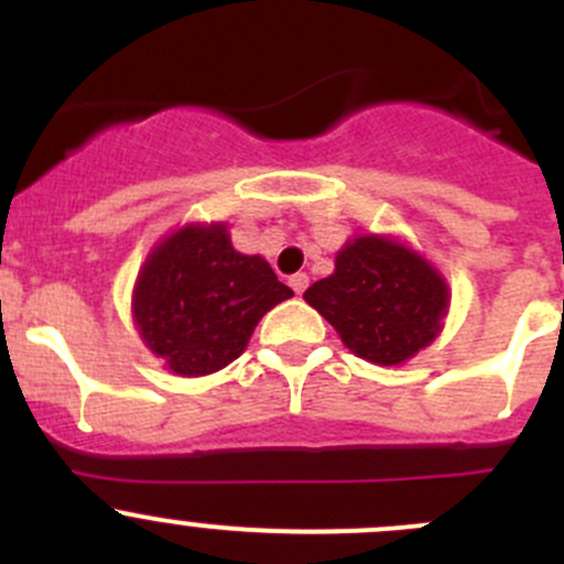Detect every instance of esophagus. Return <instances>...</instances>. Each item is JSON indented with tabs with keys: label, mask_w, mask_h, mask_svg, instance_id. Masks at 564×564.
<instances>
[{
	"label": "esophagus",
	"mask_w": 564,
	"mask_h": 564,
	"mask_svg": "<svg viewBox=\"0 0 564 564\" xmlns=\"http://www.w3.org/2000/svg\"><path fill=\"white\" fill-rule=\"evenodd\" d=\"M289 286L294 289V294H303L305 289H308V275H305V272H294V275L289 278Z\"/></svg>",
	"instance_id": "34e87169"
}]
</instances>
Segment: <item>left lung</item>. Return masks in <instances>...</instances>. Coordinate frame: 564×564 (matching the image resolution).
Masks as SVG:
<instances>
[{"mask_svg": "<svg viewBox=\"0 0 564 564\" xmlns=\"http://www.w3.org/2000/svg\"><path fill=\"white\" fill-rule=\"evenodd\" d=\"M305 303L357 357L398 366L436 338L447 286L414 250L368 235L340 250L335 272L305 292Z\"/></svg>", "mask_w": 564, "mask_h": 564, "instance_id": "left-lung-1", "label": "left lung"}]
</instances>
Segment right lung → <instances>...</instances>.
Returning a JSON list of instances; mask_svg holds the SVG:
<instances>
[{
  "label": "right lung",
  "instance_id": "add662e5",
  "mask_svg": "<svg viewBox=\"0 0 564 564\" xmlns=\"http://www.w3.org/2000/svg\"><path fill=\"white\" fill-rule=\"evenodd\" d=\"M292 294L261 256L231 248L226 226H185L147 259L133 314L174 373L204 377L237 360L259 318Z\"/></svg>",
  "mask_w": 564,
  "mask_h": 564
}]
</instances>
